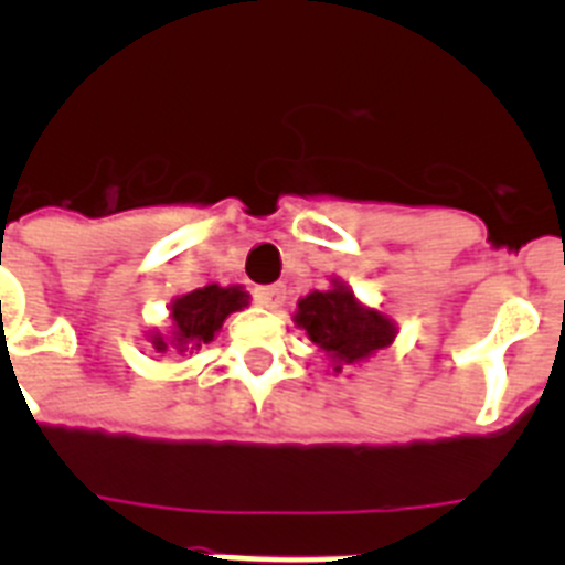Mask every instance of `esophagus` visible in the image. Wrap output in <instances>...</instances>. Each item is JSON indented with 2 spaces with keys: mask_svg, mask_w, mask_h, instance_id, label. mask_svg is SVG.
Instances as JSON below:
<instances>
[{
  "mask_svg": "<svg viewBox=\"0 0 565 565\" xmlns=\"http://www.w3.org/2000/svg\"><path fill=\"white\" fill-rule=\"evenodd\" d=\"M254 297H257L259 306H266V308H271V311H277V308L286 306V286L257 288V291H254Z\"/></svg>",
  "mask_w": 565,
  "mask_h": 565,
  "instance_id": "34e87169",
  "label": "esophagus"
}]
</instances>
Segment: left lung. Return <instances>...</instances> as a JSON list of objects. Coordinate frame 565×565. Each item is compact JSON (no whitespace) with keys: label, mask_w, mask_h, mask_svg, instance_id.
<instances>
[{"label":"left lung","mask_w":565,"mask_h":565,"mask_svg":"<svg viewBox=\"0 0 565 565\" xmlns=\"http://www.w3.org/2000/svg\"><path fill=\"white\" fill-rule=\"evenodd\" d=\"M294 326L326 353L331 373L367 362L396 342V319L382 308L364 306L342 277H331V288L311 291L297 302Z\"/></svg>","instance_id":"1"}]
</instances>
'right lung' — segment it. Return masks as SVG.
Listing matches in <instances>:
<instances>
[{
  "label": "right lung",
  "instance_id": "add662e5",
  "mask_svg": "<svg viewBox=\"0 0 565 565\" xmlns=\"http://www.w3.org/2000/svg\"><path fill=\"white\" fill-rule=\"evenodd\" d=\"M248 299L252 297H248L246 286H217V282L178 294L169 302L167 331L149 328L143 337L158 353L174 351L181 356H192L221 333L223 322L232 313L248 308Z\"/></svg>",
  "mask_w": 565,
  "mask_h": 565
}]
</instances>
